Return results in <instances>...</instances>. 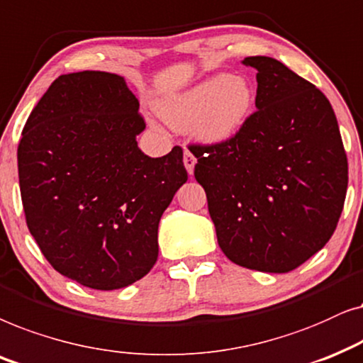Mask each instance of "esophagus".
Instances as JSON below:
<instances>
[{"label":"esophagus","mask_w":363,"mask_h":363,"mask_svg":"<svg viewBox=\"0 0 363 363\" xmlns=\"http://www.w3.org/2000/svg\"><path fill=\"white\" fill-rule=\"evenodd\" d=\"M184 166L187 169V172L192 176V174H194V166H196V156L189 151V149H186L184 151Z\"/></svg>","instance_id":"obj_1"}]
</instances>
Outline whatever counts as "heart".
Listing matches in <instances>:
<instances>
[{"mask_svg":"<svg viewBox=\"0 0 363 363\" xmlns=\"http://www.w3.org/2000/svg\"><path fill=\"white\" fill-rule=\"evenodd\" d=\"M252 106L254 88L247 79L217 74L166 101L159 113L172 128H194L202 141L222 143L242 129Z\"/></svg>","mask_w":363,"mask_h":363,"instance_id":"obj_1","label":"heart"}]
</instances>
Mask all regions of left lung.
Wrapping results in <instances>:
<instances>
[{
  "instance_id": "1",
  "label": "left lung",
  "mask_w": 363,
  "mask_h": 363,
  "mask_svg": "<svg viewBox=\"0 0 363 363\" xmlns=\"http://www.w3.org/2000/svg\"><path fill=\"white\" fill-rule=\"evenodd\" d=\"M255 108L234 138L191 144L217 242L232 262L284 274L318 252L344 209L349 164L330 103L312 83L267 56Z\"/></svg>"
}]
</instances>
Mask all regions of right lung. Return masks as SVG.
<instances>
[{
  "mask_svg": "<svg viewBox=\"0 0 363 363\" xmlns=\"http://www.w3.org/2000/svg\"><path fill=\"white\" fill-rule=\"evenodd\" d=\"M144 128L124 77L104 71L61 74L23 128L28 229L52 269L84 287L123 289L154 267L159 220L187 181L182 147H138Z\"/></svg>",
  "mask_w": 363,
  "mask_h": 363,
  "instance_id": "obj_1",
  "label": "right lung"
}]
</instances>
